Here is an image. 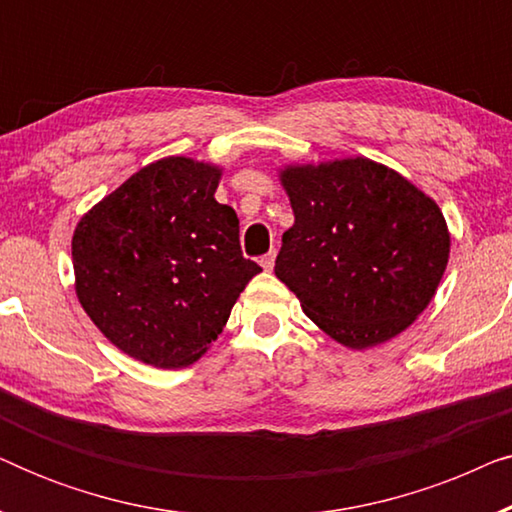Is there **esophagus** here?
<instances>
[{
    "instance_id": "esophagus-1",
    "label": "esophagus",
    "mask_w": 512,
    "mask_h": 512,
    "mask_svg": "<svg viewBox=\"0 0 512 512\" xmlns=\"http://www.w3.org/2000/svg\"><path fill=\"white\" fill-rule=\"evenodd\" d=\"M275 251H270V254H265L263 258H261V265H263V270L265 272H270L272 268H275Z\"/></svg>"
}]
</instances>
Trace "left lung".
Listing matches in <instances>:
<instances>
[{"mask_svg":"<svg viewBox=\"0 0 512 512\" xmlns=\"http://www.w3.org/2000/svg\"><path fill=\"white\" fill-rule=\"evenodd\" d=\"M296 221L275 275L326 335L352 349L405 331L431 303L450 258L445 216L387 165L345 158L279 172Z\"/></svg>","mask_w":512,"mask_h":512,"instance_id":"obj_1","label":"left lung"}]
</instances>
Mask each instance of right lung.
I'll list each match as a JSON object with an SVG mask.
<instances>
[{
	"mask_svg": "<svg viewBox=\"0 0 512 512\" xmlns=\"http://www.w3.org/2000/svg\"><path fill=\"white\" fill-rule=\"evenodd\" d=\"M221 170L170 156L97 202L72 237L76 296L104 338L156 368L198 361L261 265L216 202Z\"/></svg>",
	"mask_w": 512,
	"mask_h": 512,
	"instance_id": "right-lung-1",
	"label": "right lung"
}]
</instances>
